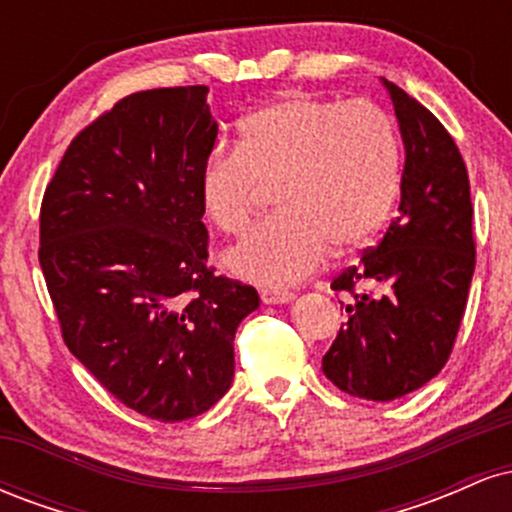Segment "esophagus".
<instances>
[{"instance_id": "1", "label": "esophagus", "mask_w": 512, "mask_h": 512, "mask_svg": "<svg viewBox=\"0 0 512 512\" xmlns=\"http://www.w3.org/2000/svg\"><path fill=\"white\" fill-rule=\"evenodd\" d=\"M262 303L267 305H276V303H289L293 298L291 291H274V289H262L260 291Z\"/></svg>"}]
</instances>
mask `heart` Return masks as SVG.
Masks as SVG:
<instances>
[{"label":"heart","mask_w":512,"mask_h":512,"mask_svg":"<svg viewBox=\"0 0 512 512\" xmlns=\"http://www.w3.org/2000/svg\"><path fill=\"white\" fill-rule=\"evenodd\" d=\"M276 187L279 214L226 252L240 279L296 284L330 250L354 252L383 233L402 190V139L370 101L289 93L240 122L238 144L219 142L199 166L204 214L240 236Z\"/></svg>","instance_id":"1"}]
</instances>
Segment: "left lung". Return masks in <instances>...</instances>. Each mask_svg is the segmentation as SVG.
Wrapping results in <instances>:
<instances>
[{
  "label": "left lung",
  "instance_id": "obj_1",
  "mask_svg": "<svg viewBox=\"0 0 512 512\" xmlns=\"http://www.w3.org/2000/svg\"><path fill=\"white\" fill-rule=\"evenodd\" d=\"M385 86L407 151L399 216L332 281L349 296V317L322 356L327 380L373 402L409 395L443 370L477 264L469 175L455 139L407 91Z\"/></svg>",
  "mask_w": 512,
  "mask_h": 512
}]
</instances>
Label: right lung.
<instances>
[{"label":"right lung","instance_id":"obj_1","mask_svg":"<svg viewBox=\"0 0 512 512\" xmlns=\"http://www.w3.org/2000/svg\"><path fill=\"white\" fill-rule=\"evenodd\" d=\"M207 86L137 91L81 129L40 204L38 260L62 339L125 407L175 424L233 383L260 296L207 262Z\"/></svg>","mask_w":512,"mask_h":512}]
</instances>
